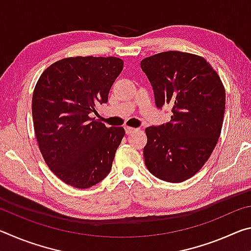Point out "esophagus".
Returning a JSON list of instances; mask_svg holds the SVG:
<instances>
[{
    "instance_id": "34e87169",
    "label": "esophagus",
    "mask_w": 251,
    "mask_h": 251,
    "mask_svg": "<svg viewBox=\"0 0 251 251\" xmlns=\"http://www.w3.org/2000/svg\"><path fill=\"white\" fill-rule=\"evenodd\" d=\"M136 129L134 128V127H129V126H125V131L127 135H130L131 133H134Z\"/></svg>"
}]
</instances>
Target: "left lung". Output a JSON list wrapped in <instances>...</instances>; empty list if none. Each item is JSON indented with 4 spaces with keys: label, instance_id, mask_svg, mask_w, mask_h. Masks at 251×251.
Returning <instances> with one entry per match:
<instances>
[{
    "label": "left lung",
    "instance_id": "8db88e82",
    "mask_svg": "<svg viewBox=\"0 0 251 251\" xmlns=\"http://www.w3.org/2000/svg\"><path fill=\"white\" fill-rule=\"evenodd\" d=\"M141 67L154 91L157 108L172 106L171 121L145 129L148 171L181 182L201 171L218 142L225 104L224 85L205 58L168 50L144 58Z\"/></svg>",
    "mask_w": 251,
    "mask_h": 251
}]
</instances>
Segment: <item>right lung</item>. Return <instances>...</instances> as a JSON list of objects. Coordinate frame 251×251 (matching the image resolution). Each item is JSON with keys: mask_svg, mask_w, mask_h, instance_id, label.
Listing matches in <instances>:
<instances>
[{"mask_svg": "<svg viewBox=\"0 0 251 251\" xmlns=\"http://www.w3.org/2000/svg\"><path fill=\"white\" fill-rule=\"evenodd\" d=\"M124 62L118 57H69L48 67L36 83L32 115L40 151L65 184L84 189L108 175L125 135L92 118Z\"/></svg>", "mask_w": 251, "mask_h": 251, "instance_id": "add662e5", "label": "right lung"}]
</instances>
